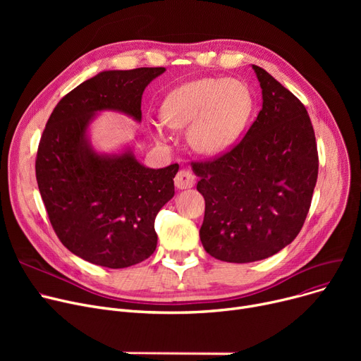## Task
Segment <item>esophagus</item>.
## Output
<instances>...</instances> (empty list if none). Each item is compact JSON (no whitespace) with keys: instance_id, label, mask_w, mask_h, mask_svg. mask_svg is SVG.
Wrapping results in <instances>:
<instances>
[{"instance_id":"1","label":"esophagus","mask_w":361,"mask_h":361,"mask_svg":"<svg viewBox=\"0 0 361 361\" xmlns=\"http://www.w3.org/2000/svg\"><path fill=\"white\" fill-rule=\"evenodd\" d=\"M174 183H176L177 188H181V190H183V188L193 187L196 181H195V176H193L192 171L180 169L177 176H176V178H174Z\"/></svg>"}]
</instances>
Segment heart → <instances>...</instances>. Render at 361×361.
I'll list each match as a JSON object with an SVG mask.
<instances>
[{"mask_svg": "<svg viewBox=\"0 0 361 361\" xmlns=\"http://www.w3.org/2000/svg\"><path fill=\"white\" fill-rule=\"evenodd\" d=\"M252 111L253 94L244 82L206 78L169 92L161 117L171 128L188 127V143L199 154L218 155L238 139ZM155 135L166 139L162 124Z\"/></svg>", "mask_w": 361, "mask_h": 361, "instance_id": "b5f03b06", "label": "heart"}]
</instances>
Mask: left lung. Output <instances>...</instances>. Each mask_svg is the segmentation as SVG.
<instances>
[{
    "instance_id": "1",
    "label": "left lung",
    "mask_w": 361,
    "mask_h": 361,
    "mask_svg": "<svg viewBox=\"0 0 361 361\" xmlns=\"http://www.w3.org/2000/svg\"><path fill=\"white\" fill-rule=\"evenodd\" d=\"M253 70L263 98L257 118L230 150L192 162L204 197L202 244L231 263L267 259L298 235L319 171L307 109L268 71Z\"/></svg>"
}]
</instances>
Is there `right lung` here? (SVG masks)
<instances>
[{
  "label": "right lung",
  "mask_w": 361,
  "mask_h": 361,
  "mask_svg": "<svg viewBox=\"0 0 361 361\" xmlns=\"http://www.w3.org/2000/svg\"><path fill=\"white\" fill-rule=\"evenodd\" d=\"M164 71L111 70L83 82L56 104L37 146L36 181L52 228L71 253L93 264L127 268L157 249L155 218L174 196L178 164L152 169L131 152L98 155L86 128L102 109L140 121L143 90Z\"/></svg>",
  "instance_id": "1"
}]
</instances>
